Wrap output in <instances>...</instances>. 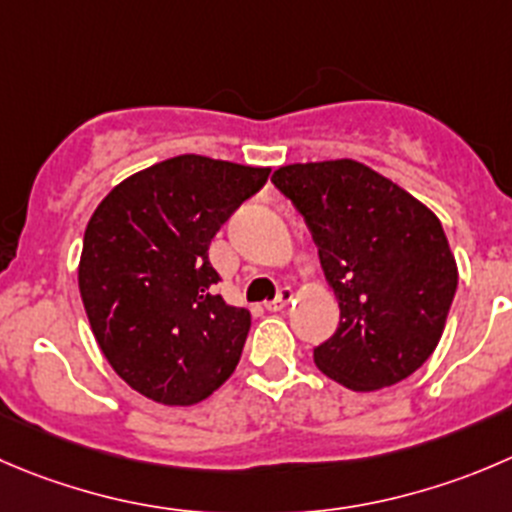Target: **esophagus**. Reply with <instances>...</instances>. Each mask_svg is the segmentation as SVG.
<instances>
[{"label": "esophagus", "mask_w": 512, "mask_h": 512, "mask_svg": "<svg viewBox=\"0 0 512 512\" xmlns=\"http://www.w3.org/2000/svg\"><path fill=\"white\" fill-rule=\"evenodd\" d=\"M290 300H292V290H290V287H282V290L277 292L275 300L265 302V307L270 312H280V310H285L287 305H290Z\"/></svg>", "instance_id": "1"}]
</instances>
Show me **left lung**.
<instances>
[{
  "label": "left lung",
  "instance_id": "obj_1",
  "mask_svg": "<svg viewBox=\"0 0 512 512\" xmlns=\"http://www.w3.org/2000/svg\"><path fill=\"white\" fill-rule=\"evenodd\" d=\"M272 182L305 217L340 302L315 365L355 393L413 375L438 347L458 287L435 212L357 160L295 162Z\"/></svg>",
  "mask_w": 512,
  "mask_h": 512
}]
</instances>
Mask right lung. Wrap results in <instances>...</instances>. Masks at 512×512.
<instances>
[{
	"mask_svg": "<svg viewBox=\"0 0 512 512\" xmlns=\"http://www.w3.org/2000/svg\"><path fill=\"white\" fill-rule=\"evenodd\" d=\"M270 167L180 155L109 190L84 230L77 282L99 350L132 390L170 408L235 372L250 310L212 285L210 242Z\"/></svg>",
	"mask_w": 512,
	"mask_h": 512,
	"instance_id": "obj_1",
	"label": "right lung"
}]
</instances>
